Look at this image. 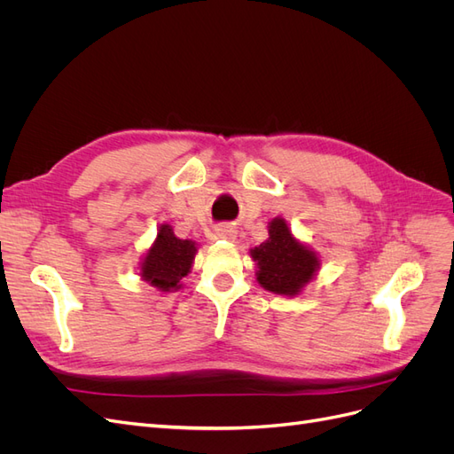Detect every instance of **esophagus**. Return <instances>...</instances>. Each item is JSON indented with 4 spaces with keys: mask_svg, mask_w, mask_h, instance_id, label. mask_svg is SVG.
I'll return each mask as SVG.
<instances>
[{
    "mask_svg": "<svg viewBox=\"0 0 454 454\" xmlns=\"http://www.w3.org/2000/svg\"><path fill=\"white\" fill-rule=\"evenodd\" d=\"M215 232H217L219 239H227V240H235L237 239V231L232 229V227H227V225L215 229Z\"/></svg>",
    "mask_w": 454,
    "mask_h": 454,
    "instance_id": "obj_1",
    "label": "esophagus"
}]
</instances>
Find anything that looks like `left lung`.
<instances>
[{
    "label": "left lung",
    "mask_w": 454,
    "mask_h": 454,
    "mask_svg": "<svg viewBox=\"0 0 454 454\" xmlns=\"http://www.w3.org/2000/svg\"><path fill=\"white\" fill-rule=\"evenodd\" d=\"M250 254L259 267L257 282L280 295H297L320 267L316 254L292 237L280 217L270 222L269 240L255 246Z\"/></svg>",
    "instance_id": "obj_1"
}]
</instances>
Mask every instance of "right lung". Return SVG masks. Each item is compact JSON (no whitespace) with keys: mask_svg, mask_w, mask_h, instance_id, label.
<instances>
[{"mask_svg":"<svg viewBox=\"0 0 454 454\" xmlns=\"http://www.w3.org/2000/svg\"><path fill=\"white\" fill-rule=\"evenodd\" d=\"M195 254L197 248L193 240L177 239L170 225H160L157 240L142 263V277L160 292L180 290V282L193 265Z\"/></svg>","mask_w":454,"mask_h":454,"instance_id":"1","label":"right lung"}]
</instances>
